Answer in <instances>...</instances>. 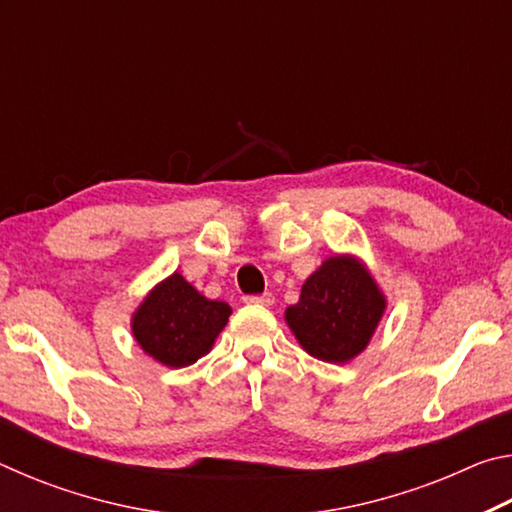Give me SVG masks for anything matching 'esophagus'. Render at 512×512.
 <instances>
[{"label":"esophagus","instance_id":"esophagus-1","mask_svg":"<svg viewBox=\"0 0 512 512\" xmlns=\"http://www.w3.org/2000/svg\"><path fill=\"white\" fill-rule=\"evenodd\" d=\"M273 293H259V296H246L244 298V302H248V305H262V307H268V305H273Z\"/></svg>","mask_w":512,"mask_h":512}]
</instances>
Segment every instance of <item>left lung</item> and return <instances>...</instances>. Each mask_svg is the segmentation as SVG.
Here are the masks:
<instances>
[{
  "mask_svg": "<svg viewBox=\"0 0 512 512\" xmlns=\"http://www.w3.org/2000/svg\"><path fill=\"white\" fill-rule=\"evenodd\" d=\"M384 307V296L357 259L329 257L302 284L287 323L311 357L345 363L366 348Z\"/></svg>",
  "mask_w": 512,
  "mask_h": 512,
  "instance_id": "left-lung-1",
  "label": "left lung"
}]
</instances>
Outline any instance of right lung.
Instances as JSON below:
<instances>
[{"instance_id": "right-lung-1", "label": "right lung", "mask_w": 512, "mask_h": 512, "mask_svg": "<svg viewBox=\"0 0 512 512\" xmlns=\"http://www.w3.org/2000/svg\"><path fill=\"white\" fill-rule=\"evenodd\" d=\"M230 314L225 302L207 300L183 275L173 273L135 311L133 334L153 359L183 368L212 348Z\"/></svg>"}]
</instances>
